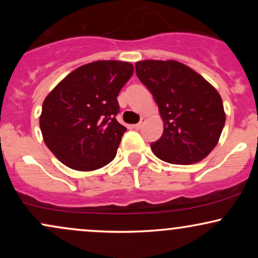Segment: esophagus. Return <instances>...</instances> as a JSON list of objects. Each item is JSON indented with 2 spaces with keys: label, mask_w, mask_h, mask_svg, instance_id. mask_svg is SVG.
I'll list each match as a JSON object with an SVG mask.
<instances>
[{
  "label": "esophagus",
  "mask_w": 258,
  "mask_h": 258,
  "mask_svg": "<svg viewBox=\"0 0 258 258\" xmlns=\"http://www.w3.org/2000/svg\"><path fill=\"white\" fill-rule=\"evenodd\" d=\"M144 122H146V119H142L141 121H139L138 123H136V125H133V128H136V130H141L142 127H143Z\"/></svg>",
  "instance_id": "obj_1"
}]
</instances>
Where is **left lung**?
I'll return each instance as SVG.
<instances>
[{
	"label": "left lung",
	"mask_w": 258,
	"mask_h": 258,
	"mask_svg": "<svg viewBox=\"0 0 258 258\" xmlns=\"http://www.w3.org/2000/svg\"><path fill=\"white\" fill-rule=\"evenodd\" d=\"M138 79L152 92L164 133L150 144L162 161L190 165L206 158L226 122L221 96L203 76L176 60L136 63Z\"/></svg>",
	"instance_id": "1"
}]
</instances>
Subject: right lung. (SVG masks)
<instances>
[{"label":"right lung","instance_id":"1","mask_svg":"<svg viewBox=\"0 0 258 258\" xmlns=\"http://www.w3.org/2000/svg\"><path fill=\"white\" fill-rule=\"evenodd\" d=\"M132 74L127 61H93L70 73L46 97L41 132L65 166L92 171L114 160L127 130L115 117L120 111L117 94Z\"/></svg>","mask_w":258,"mask_h":258}]
</instances>
